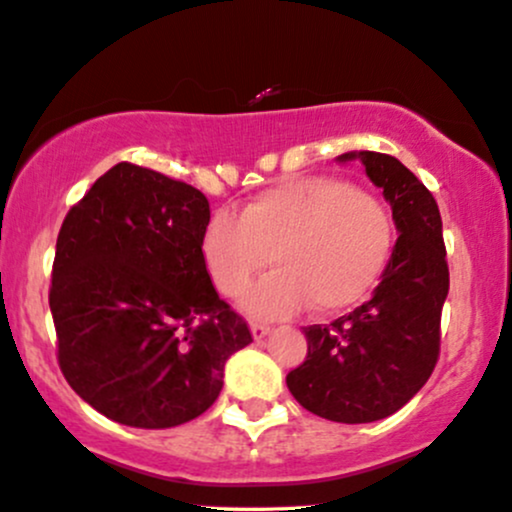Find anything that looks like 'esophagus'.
Wrapping results in <instances>:
<instances>
[{"label": "esophagus", "instance_id": "esophagus-1", "mask_svg": "<svg viewBox=\"0 0 512 512\" xmlns=\"http://www.w3.org/2000/svg\"><path fill=\"white\" fill-rule=\"evenodd\" d=\"M273 332V327L266 325V323H258V320H251V334H254V339H263L268 337V334Z\"/></svg>", "mask_w": 512, "mask_h": 512}]
</instances>
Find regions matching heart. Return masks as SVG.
I'll return each mask as SVG.
<instances>
[{
  "mask_svg": "<svg viewBox=\"0 0 512 512\" xmlns=\"http://www.w3.org/2000/svg\"><path fill=\"white\" fill-rule=\"evenodd\" d=\"M394 223L375 194L330 175H301L263 189L242 213L218 211L201 249L220 294L237 299L270 266L275 273L246 299L263 318L304 306L337 313L363 299L387 266Z\"/></svg>",
  "mask_w": 512,
  "mask_h": 512,
  "instance_id": "b5f03b06",
  "label": "heart"
}]
</instances>
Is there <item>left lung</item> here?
<instances>
[{
    "mask_svg": "<svg viewBox=\"0 0 512 512\" xmlns=\"http://www.w3.org/2000/svg\"><path fill=\"white\" fill-rule=\"evenodd\" d=\"M351 159L382 187L399 239L370 301L330 325L304 327L308 353L287 375V387L320 418L358 425L396 413L430 380L439 361L449 263L430 189L389 154L339 156Z\"/></svg>",
    "mask_w": 512,
    "mask_h": 512,
    "instance_id": "1",
    "label": "left lung"
}]
</instances>
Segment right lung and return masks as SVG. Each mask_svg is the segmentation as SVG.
Wrapping results in <instances>:
<instances>
[{"instance_id":"right-lung-1","label":"right lung","mask_w":512,"mask_h":512,"mask_svg":"<svg viewBox=\"0 0 512 512\" xmlns=\"http://www.w3.org/2000/svg\"><path fill=\"white\" fill-rule=\"evenodd\" d=\"M208 220L199 189L128 161L63 218L49 287L56 358L106 418L144 430L199 418L227 358L251 342L206 270Z\"/></svg>"}]
</instances>
